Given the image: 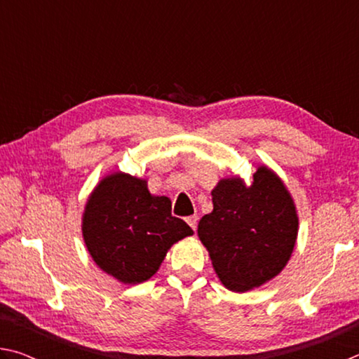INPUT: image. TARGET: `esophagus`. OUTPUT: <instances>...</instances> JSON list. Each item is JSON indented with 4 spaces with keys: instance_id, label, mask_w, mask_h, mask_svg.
Masks as SVG:
<instances>
[{
    "instance_id": "34e87169",
    "label": "esophagus",
    "mask_w": 359,
    "mask_h": 359,
    "mask_svg": "<svg viewBox=\"0 0 359 359\" xmlns=\"http://www.w3.org/2000/svg\"><path fill=\"white\" fill-rule=\"evenodd\" d=\"M198 220H199L198 215H190V217L187 218V223L190 224V226L193 228V231H196V228H198Z\"/></svg>"
}]
</instances>
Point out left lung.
Listing matches in <instances>:
<instances>
[{
  "label": "left lung",
  "instance_id": "left-lung-1",
  "mask_svg": "<svg viewBox=\"0 0 359 359\" xmlns=\"http://www.w3.org/2000/svg\"><path fill=\"white\" fill-rule=\"evenodd\" d=\"M214 210L198 224L212 266L231 291H248L282 272L297 238V212L280 177L267 166L253 174L218 182L212 190Z\"/></svg>",
  "mask_w": 359,
  "mask_h": 359
}]
</instances>
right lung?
Wrapping results in <instances>:
<instances>
[{"label":"right lung","instance_id":"right-lung-1","mask_svg":"<svg viewBox=\"0 0 359 359\" xmlns=\"http://www.w3.org/2000/svg\"><path fill=\"white\" fill-rule=\"evenodd\" d=\"M191 234L172 217L171 199L154 196L147 180L120 171L95 187L82 217L83 242L95 263L128 285L149 280L169 248Z\"/></svg>","mask_w":359,"mask_h":359}]
</instances>
